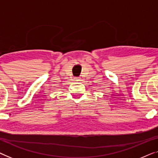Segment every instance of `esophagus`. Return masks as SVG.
<instances>
[{
	"instance_id": "1",
	"label": "esophagus",
	"mask_w": 158,
	"mask_h": 158,
	"mask_svg": "<svg viewBox=\"0 0 158 158\" xmlns=\"http://www.w3.org/2000/svg\"><path fill=\"white\" fill-rule=\"evenodd\" d=\"M77 81H80V80H79V79H78V80H77Z\"/></svg>"
}]
</instances>
